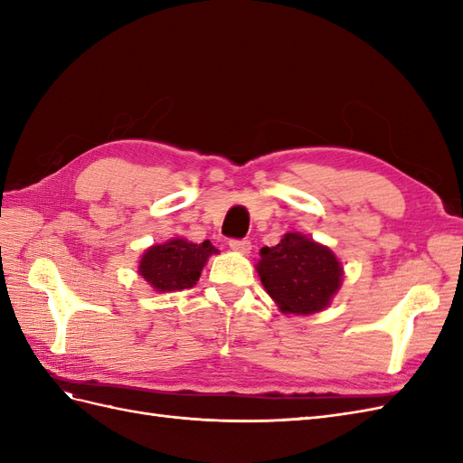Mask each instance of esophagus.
<instances>
[{
    "label": "esophagus",
    "instance_id": "obj_1",
    "mask_svg": "<svg viewBox=\"0 0 463 463\" xmlns=\"http://www.w3.org/2000/svg\"><path fill=\"white\" fill-rule=\"evenodd\" d=\"M230 247L237 253H249L250 250V241L249 240H230Z\"/></svg>",
    "mask_w": 463,
    "mask_h": 463
}]
</instances>
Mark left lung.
I'll return each instance as SVG.
<instances>
[{
	"label": "left lung",
	"instance_id": "8db88e82",
	"mask_svg": "<svg viewBox=\"0 0 463 463\" xmlns=\"http://www.w3.org/2000/svg\"><path fill=\"white\" fill-rule=\"evenodd\" d=\"M257 270L279 309L296 315L322 311L342 286V266L332 250L299 233L262 247Z\"/></svg>",
	"mask_w": 463,
	"mask_h": 463
}]
</instances>
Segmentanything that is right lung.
<instances>
[{"mask_svg": "<svg viewBox=\"0 0 463 463\" xmlns=\"http://www.w3.org/2000/svg\"><path fill=\"white\" fill-rule=\"evenodd\" d=\"M218 253L210 241L189 243L172 240L164 245L150 247L138 264V272L158 291H179L193 288L206 259Z\"/></svg>", "mask_w": 463, "mask_h": 463, "instance_id": "1", "label": "right lung"}]
</instances>
